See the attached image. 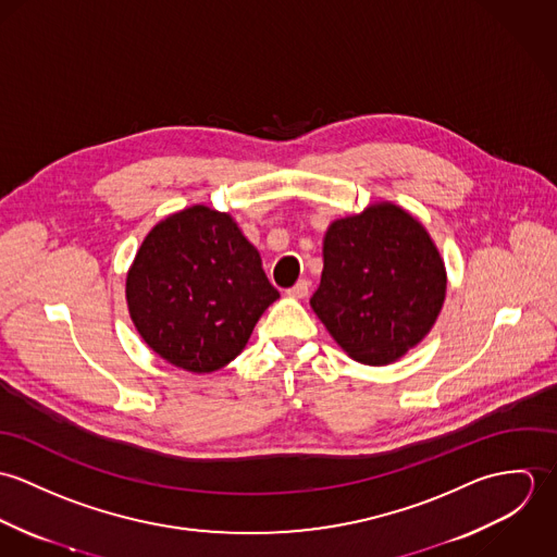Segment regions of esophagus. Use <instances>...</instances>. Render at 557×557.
<instances>
[{
    "instance_id": "1",
    "label": "esophagus",
    "mask_w": 557,
    "mask_h": 557,
    "mask_svg": "<svg viewBox=\"0 0 557 557\" xmlns=\"http://www.w3.org/2000/svg\"><path fill=\"white\" fill-rule=\"evenodd\" d=\"M287 296H289V298H296V300H300V298L309 296V281H307V278L298 281L294 287H289V289H287Z\"/></svg>"
}]
</instances>
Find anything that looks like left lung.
<instances>
[{
	"instance_id": "8db88e82",
	"label": "left lung",
	"mask_w": 557,
	"mask_h": 557,
	"mask_svg": "<svg viewBox=\"0 0 557 557\" xmlns=\"http://www.w3.org/2000/svg\"><path fill=\"white\" fill-rule=\"evenodd\" d=\"M446 298V268L422 223L395 203L334 221L311 307L356 362L384 367L416 347Z\"/></svg>"
}]
</instances>
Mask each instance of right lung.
Returning a JSON list of instances; mask_svg holds the SVG:
<instances>
[{"mask_svg":"<svg viewBox=\"0 0 557 557\" xmlns=\"http://www.w3.org/2000/svg\"><path fill=\"white\" fill-rule=\"evenodd\" d=\"M278 296L236 221L206 206L160 221L126 276L137 332L160 358L190 373L230 364Z\"/></svg>","mask_w":557,"mask_h":557,"instance_id":"right-lung-1","label":"right lung"}]
</instances>
